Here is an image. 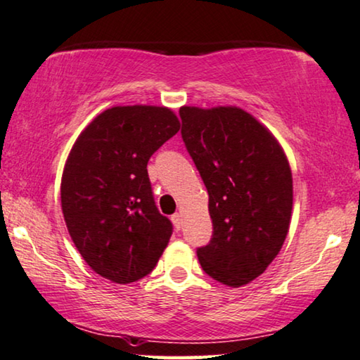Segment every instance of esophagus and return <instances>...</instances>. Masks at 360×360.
<instances>
[{
	"label": "esophagus",
	"instance_id": "1",
	"mask_svg": "<svg viewBox=\"0 0 360 360\" xmlns=\"http://www.w3.org/2000/svg\"><path fill=\"white\" fill-rule=\"evenodd\" d=\"M171 219H173V221H174V225H176V229H181V225H182V214H174L173 217H171Z\"/></svg>",
	"mask_w": 360,
	"mask_h": 360
}]
</instances>
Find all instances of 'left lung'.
<instances>
[{
  "mask_svg": "<svg viewBox=\"0 0 360 360\" xmlns=\"http://www.w3.org/2000/svg\"><path fill=\"white\" fill-rule=\"evenodd\" d=\"M181 135L209 192L214 233L197 257L212 279L241 287L279 255L292 215V171L279 141L240 108L179 109Z\"/></svg>",
  "mask_w": 360,
  "mask_h": 360,
  "instance_id": "1",
  "label": "left lung"
}]
</instances>
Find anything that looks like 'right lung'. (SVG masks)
<instances>
[{"label": "right lung", "instance_id": "right-lung-1", "mask_svg": "<svg viewBox=\"0 0 360 360\" xmlns=\"http://www.w3.org/2000/svg\"><path fill=\"white\" fill-rule=\"evenodd\" d=\"M179 127L168 108L117 105L101 112L70 151L60 189L65 224L104 279L148 276L168 246L173 224L155 204L146 165Z\"/></svg>", "mask_w": 360, "mask_h": 360}]
</instances>
